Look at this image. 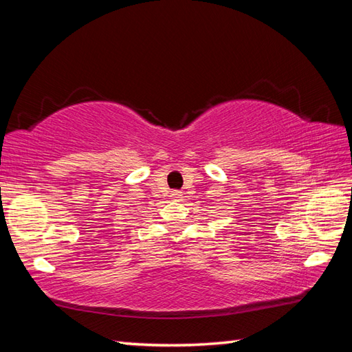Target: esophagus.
Instances as JSON below:
<instances>
[{"label":"esophagus","instance_id":"obj_1","mask_svg":"<svg viewBox=\"0 0 352 352\" xmlns=\"http://www.w3.org/2000/svg\"><path fill=\"white\" fill-rule=\"evenodd\" d=\"M182 197H183V195H182L180 190H174V192L170 193V198L174 199V201H182Z\"/></svg>","mask_w":352,"mask_h":352}]
</instances>
